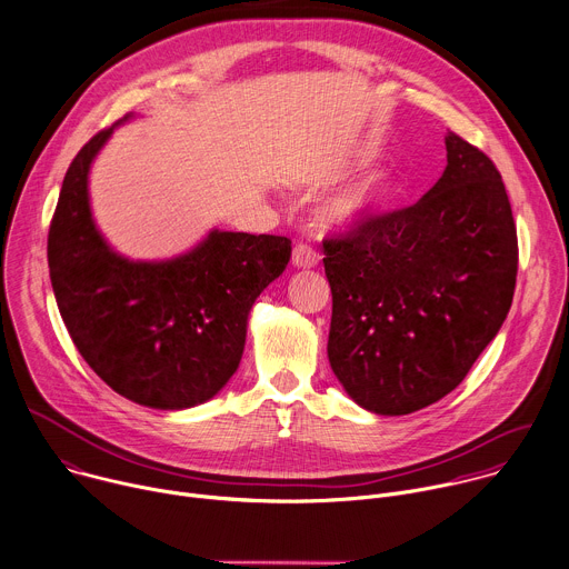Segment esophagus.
I'll use <instances>...</instances> for the list:
<instances>
[{"label": "esophagus", "instance_id": "34e87169", "mask_svg": "<svg viewBox=\"0 0 569 569\" xmlns=\"http://www.w3.org/2000/svg\"><path fill=\"white\" fill-rule=\"evenodd\" d=\"M292 263L297 268H315L319 263V252L310 243H297L292 252Z\"/></svg>", "mask_w": 569, "mask_h": 569}]
</instances>
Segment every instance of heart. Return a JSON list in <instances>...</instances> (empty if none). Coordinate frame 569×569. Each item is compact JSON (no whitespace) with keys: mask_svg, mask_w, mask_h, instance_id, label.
Masks as SVG:
<instances>
[{"mask_svg":"<svg viewBox=\"0 0 569 569\" xmlns=\"http://www.w3.org/2000/svg\"><path fill=\"white\" fill-rule=\"evenodd\" d=\"M387 197V182L382 176H370L359 184L350 187L348 192L337 197L328 208V219L341 226H355L370 219L380 210Z\"/></svg>","mask_w":569,"mask_h":569,"instance_id":"b5f03b06","label":"heart"}]
</instances>
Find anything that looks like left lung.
<instances>
[{
    "instance_id": "left-lung-1",
    "label": "left lung",
    "mask_w": 569,
    "mask_h": 569,
    "mask_svg": "<svg viewBox=\"0 0 569 569\" xmlns=\"http://www.w3.org/2000/svg\"><path fill=\"white\" fill-rule=\"evenodd\" d=\"M328 359L346 393L407 416L451 393L513 299L518 237L493 160L447 133V169L413 206L323 239Z\"/></svg>"
}]
</instances>
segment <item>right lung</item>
<instances>
[{"instance_id":"1","label":"right lung","mask_w":569,"mask_h":569,"mask_svg":"<svg viewBox=\"0 0 569 569\" xmlns=\"http://www.w3.org/2000/svg\"><path fill=\"white\" fill-rule=\"evenodd\" d=\"M116 124L67 169L49 228L51 283L76 348L107 387L142 407L187 409L214 398L239 368L248 312L292 248L288 237L214 230L164 263L111 252L91 219L87 173Z\"/></svg>"}]
</instances>
